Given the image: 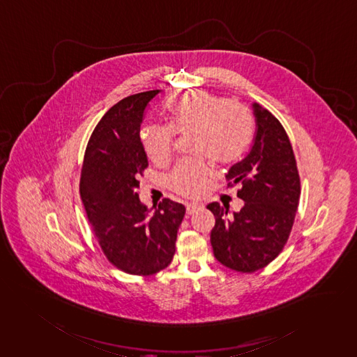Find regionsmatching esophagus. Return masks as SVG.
<instances>
[{
  "instance_id": "esophagus-1",
  "label": "esophagus",
  "mask_w": 357,
  "mask_h": 357,
  "mask_svg": "<svg viewBox=\"0 0 357 357\" xmlns=\"http://www.w3.org/2000/svg\"><path fill=\"white\" fill-rule=\"evenodd\" d=\"M199 208H201V204H198V202H188V204H186V212H188V215H193L195 212H197Z\"/></svg>"
}]
</instances>
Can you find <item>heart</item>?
Segmentation results:
<instances>
[{"mask_svg": "<svg viewBox=\"0 0 357 357\" xmlns=\"http://www.w3.org/2000/svg\"><path fill=\"white\" fill-rule=\"evenodd\" d=\"M169 126L146 124L139 138L148 158L165 164L172 156L175 132H193V151L219 164H233L250 146L255 123L250 112L229 98L205 91H186L167 107ZM211 167L206 160L179 162L168 175L167 186L186 197L205 193Z\"/></svg>", "mask_w": 357, "mask_h": 357, "instance_id": "heart-1", "label": "heart"}]
</instances>
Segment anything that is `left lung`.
<instances>
[{
	"label": "left lung",
	"mask_w": 357,
	"mask_h": 357,
	"mask_svg": "<svg viewBox=\"0 0 357 357\" xmlns=\"http://www.w3.org/2000/svg\"><path fill=\"white\" fill-rule=\"evenodd\" d=\"M256 135L250 152L226 174L229 186L239 183L245 204L229 218V206L211 202L213 255L227 268L255 273L268 266L290 236L298 201L300 175L290 139L280 121L253 102Z\"/></svg>",
	"instance_id": "1"
}]
</instances>
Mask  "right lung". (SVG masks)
<instances>
[{
    "label": "right lung",
    "instance_id": "right-lung-1",
    "mask_svg": "<svg viewBox=\"0 0 357 357\" xmlns=\"http://www.w3.org/2000/svg\"><path fill=\"white\" fill-rule=\"evenodd\" d=\"M159 93L128 96L102 116L89 139L80 172V198L105 257L120 271L139 277L153 275L172 261L186 212L182 204L164 198L149 215L137 193L148 167L141 123Z\"/></svg>",
    "mask_w": 357,
    "mask_h": 357
}]
</instances>
